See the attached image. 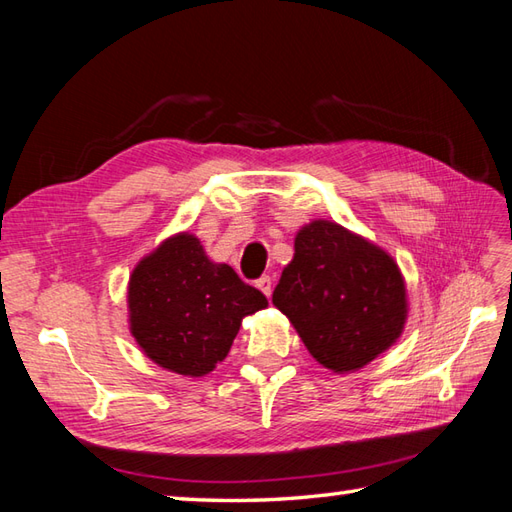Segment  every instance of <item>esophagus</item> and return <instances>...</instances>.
Masks as SVG:
<instances>
[{
    "label": "esophagus",
    "instance_id": "34e87169",
    "mask_svg": "<svg viewBox=\"0 0 512 512\" xmlns=\"http://www.w3.org/2000/svg\"><path fill=\"white\" fill-rule=\"evenodd\" d=\"M256 287H258L260 291H263V293L267 295V298H269L271 289H274V282H271V276H263V278L256 280Z\"/></svg>",
    "mask_w": 512,
    "mask_h": 512
}]
</instances>
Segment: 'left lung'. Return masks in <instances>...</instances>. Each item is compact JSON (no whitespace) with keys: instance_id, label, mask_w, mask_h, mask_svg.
I'll return each instance as SVG.
<instances>
[{"instance_id":"8db88e82","label":"left lung","mask_w":512,"mask_h":512,"mask_svg":"<svg viewBox=\"0 0 512 512\" xmlns=\"http://www.w3.org/2000/svg\"><path fill=\"white\" fill-rule=\"evenodd\" d=\"M274 304L311 355L335 372L357 370L390 348L407 315L394 260L331 221H313L295 236Z\"/></svg>"}]
</instances>
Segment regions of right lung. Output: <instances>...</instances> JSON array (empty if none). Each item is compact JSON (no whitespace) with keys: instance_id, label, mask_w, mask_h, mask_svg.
Segmentation results:
<instances>
[{"instance_id":"1","label":"right lung","mask_w":512,"mask_h":512,"mask_svg":"<svg viewBox=\"0 0 512 512\" xmlns=\"http://www.w3.org/2000/svg\"><path fill=\"white\" fill-rule=\"evenodd\" d=\"M267 306L230 265H214L195 236L168 238L133 269L131 333L157 366L203 377L225 359L245 315Z\"/></svg>"}]
</instances>
